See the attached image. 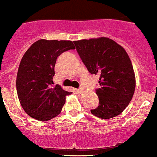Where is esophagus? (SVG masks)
<instances>
[{"instance_id":"esophagus-1","label":"esophagus","mask_w":157,"mask_h":157,"mask_svg":"<svg viewBox=\"0 0 157 157\" xmlns=\"http://www.w3.org/2000/svg\"><path fill=\"white\" fill-rule=\"evenodd\" d=\"M84 91H85V88H84L83 87H81V88L78 90V91L79 93H82Z\"/></svg>"}]
</instances>
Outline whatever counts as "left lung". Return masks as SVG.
I'll list each match as a JSON object with an SVG mask.
<instances>
[{
    "label": "left lung",
    "instance_id": "obj_1",
    "mask_svg": "<svg viewBox=\"0 0 157 157\" xmlns=\"http://www.w3.org/2000/svg\"><path fill=\"white\" fill-rule=\"evenodd\" d=\"M82 62L91 74L99 75L96 89L99 105L91 110L93 115L110 119L119 115L134 94L136 79L126 50L108 37L74 41Z\"/></svg>",
    "mask_w": 157,
    "mask_h": 157
}]
</instances>
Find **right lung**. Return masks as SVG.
Returning <instances> with one entry per match:
<instances>
[{
	"instance_id": "add662e5",
	"label": "right lung",
	"mask_w": 157,
	"mask_h": 157,
	"mask_svg": "<svg viewBox=\"0 0 157 157\" xmlns=\"http://www.w3.org/2000/svg\"><path fill=\"white\" fill-rule=\"evenodd\" d=\"M75 49L70 40L42 39L24 53L17 75V92L23 109L31 117L47 121L60 114L66 97L72 92L59 85L53 86L54 68L60 54Z\"/></svg>"
}]
</instances>
